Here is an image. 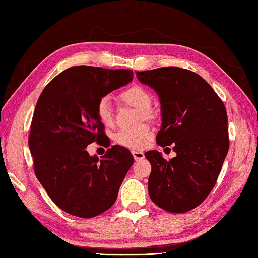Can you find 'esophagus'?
I'll return each instance as SVG.
<instances>
[{"label":"esophagus","instance_id":"obj_1","mask_svg":"<svg viewBox=\"0 0 258 258\" xmlns=\"http://www.w3.org/2000/svg\"><path fill=\"white\" fill-rule=\"evenodd\" d=\"M132 154H133V156L135 158V161H141V160H143V158L145 157L144 156V153L143 152H140V151H133Z\"/></svg>","mask_w":258,"mask_h":258}]
</instances>
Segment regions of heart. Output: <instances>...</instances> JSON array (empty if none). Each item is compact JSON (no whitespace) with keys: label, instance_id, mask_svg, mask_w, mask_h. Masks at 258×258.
Instances as JSON below:
<instances>
[{"label":"heart","instance_id":"heart-1","mask_svg":"<svg viewBox=\"0 0 258 258\" xmlns=\"http://www.w3.org/2000/svg\"><path fill=\"white\" fill-rule=\"evenodd\" d=\"M120 101L132 105L139 109L136 119L156 118V112L151 107L152 94L150 91L141 85H132L120 92ZM96 115L104 125L113 123V109L108 96H103L96 103ZM114 140L116 143L130 150H142L150 143L152 140V131L150 126L145 123H139L131 127L120 128L115 134Z\"/></svg>","mask_w":258,"mask_h":258}]
</instances>
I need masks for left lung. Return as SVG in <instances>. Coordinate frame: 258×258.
Returning a JSON list of instances; mask_svg holds the SVG:
<instances>
[{
  "instance_id": "8db88e82",
  "label": "left lung",
  "mask_w": 258,
  "mask_h": 258,
  "mask_svg": "<svg viewBox=\"0 0 258 258\" xmlns=\"http://www.w3.org/2000/svg\"><path fill=\"white\" fill-rule=\"evenodd\" d=\"M136 78L161 98L163 122L156 143L172 145L176 153L169 161L157 151L145 153L152 165L150 197L166 212H189L211 193L227 155L225 105L212 86L189 70L160 68L136 72Z\"/></svg>"
}]
</instances>
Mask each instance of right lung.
I'll return each mask as SVG.
<instances>
[{"label":"right lung","instance_id":"add662e5","mask_svg":"<svg viewBox=\"0 0 258 258\" xmlns=\"http://www.w3.org/2000/svg\"><path fill=\"white\" fill-rule=\"evenodd\" d=\"M132 79L131 70L80 65L55 76L38 97L29 135L34 173L51 200L71 215L92 218L112 207L134 163L119 145L101 160L86 151L94 142L105 143L97 101Z\"/></svg>","mask_w":258,"mask_h":258}]
</instances>
